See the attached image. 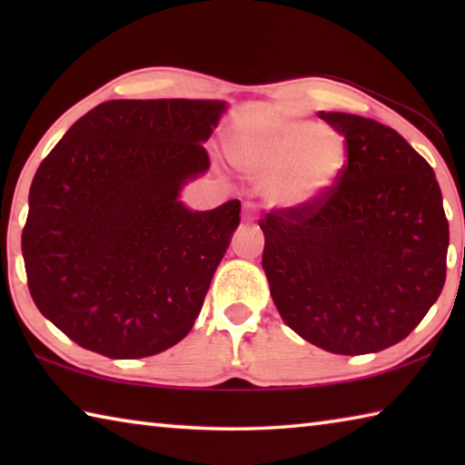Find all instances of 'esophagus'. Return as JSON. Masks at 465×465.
<instances>
[{
    "label": "esophagus",
    "instance_id": "1",
    "mask_svg": "<svg viewBox=\"0 0 465 465\" xmlns=\"http://www.w3.org/2000/svg\"><path fill=\"white\" fill-rule=\"evenodd\" d=\"M243 219H246V222H254V204H243Z\"/></svg>",
    "mask_w": 465,
    "mask_h": 465
}]
</instances>
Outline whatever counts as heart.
<instances>
[{
  "label": "heart",
  "instance_id": "heart-1",
  "mask_svg": "<svg viewBox=\"0 0 465 465\" xmlns=\"http://www.w3.org/2000/svg\"><path fill=\"white\" fill-rule=\"evenodd\" d=\"M233 160L269 186L274 204L303 209L336 188L346 166V141L316 123L285 121L238 139Z\"/></svg>",
  "mask_w": 465,
  "mask_h": 465
}]
</instances>
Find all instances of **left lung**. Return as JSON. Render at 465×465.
I'll use <instances>...</instances> for the list:
<instances>
[{
    "mask_svg": "<svg viewBox=\"0 0 465 465\" xmlns=\"http://www.w3.org/2000/svg\"><path fill=\"white\" fill-rule=\"evenodd\" d=\"M346 139L324 201L261 219L262 269L281 318L336 355H367L412 332L447 272L450 223L435 172L385 124L320 113Z\"/></svg>",
    "mask_w": 465,
    "mask_h": 465,
    "instance_id": "8db88e82",
    "label": "left lung"
}]
</instances>
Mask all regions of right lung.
<instances>
[{
	"label": "right lung",
	"mask_w": 465,
	"mask_h": 465,
	"mask_svg": "<svg viewBox=\"0 0 465 465\" xmlns=\"http://www.w3.org/2000/svg\"><path fill=\"white\" fill-rule=\"evenodd\" d=\"M219 100H110L38 166L22 232L36 308L84 349L152 357L191 332L240 225V201L178 199L209 170Z\"/></svg>",
	"instance_id": "1"
}]
</instances>
